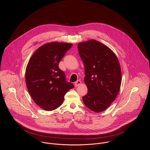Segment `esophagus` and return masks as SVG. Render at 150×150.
<instances>
[{"instance_id": "34e87169", "label": "esophagus", "mask_w": 150, "mask_h": 150, "mask_svg": "<svg viewBox=\"0 0 150 150\" xmlns=\"http://www.w3.org/2000/svg\"><path fill=\"white\" fill-rule=\"evenodd\" d=\"M81 84V81L78 80V81H77L74 83V86H80Z\"/></svg>"}]
</instances>
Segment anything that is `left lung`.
<instances>
[{"label":"left lung","mask_w":150,"mask_h":150,"mask_svg":"<svg viewBox=\"0 0 150 150\" xmlns=\"http://www.w3.org/2000/svg\"><path fill=\"white\" fill-rule=\"evenodd\" d=\"M77 47L84 65V81L88 88L83 102L94 112L103 111L120 91L122 74L119 61L108 47L97 40L80 42Z\"/></svg>","instance_id":"left-lung-1"}]
</instances>
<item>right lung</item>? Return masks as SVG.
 <instances>
[{"instance_id":"obj_1","label":"right lung","mask_w":150,"mask_h":150,"mask_svg":"<svg viewBox=\"0 0 150 150\" xmlns=\"http://www.w3.org/2000/svg\"><path fill=\"white\" fill-rule=\"evenodd\" d=\"M71 43L52 42L43 44L33 54L25 70V81L34 102L46 111L59 107L64 95L74 88L66 83L58 66Z\"/></svg>"}]
</instances>
